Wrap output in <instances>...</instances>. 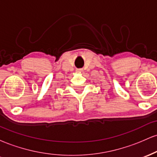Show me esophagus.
Returning <instances> with one entry per match:
<instances>
[{
    "mask_svg": "<svg viewBox=\"0 0 157 157\" xmlns=\"http://www.w3.org/2000/svg\"><path fill=\"white\" fill-rule=\"evenodd\" d=\"M77 72L80 73V72H82V70L81 69V68H80V69H77Z\"/></svg>",
    "mask_w": 157,
    "mask_h": 157,
    "instance_id": "1",
    "label": "esophagus"
}]
</instances>
